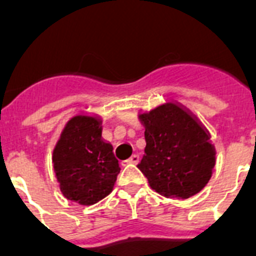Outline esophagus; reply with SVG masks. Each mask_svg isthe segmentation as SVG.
Wrapping results in <instances>:
<instances>
[{
	"label": "esophagus",
	"instance_id": "obj_1",
	"mask_svg": "<svg viewBox=\"0 0 256 256\" xmlns=\"http://www.w3.org/2000/svg\"><path fill=\"white\" fill-rule=\"evenodd\" d=\"M124 162H128V164H136V162H138V156H136V154H134V156H130V158L124 160Z\"/></svg>",
	"mask_w": 256,
	"mask_h": 256
}]
</instances>
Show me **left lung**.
I'll use <instances>...</instances> for the list:
<instances>
[{
	"mask_svg": "<svg viewBox=\"0 0 256 256\" xmlns=\"http://www.w3.org/2000/svg\"><path fill=\"white\" fill-rule=\"evenodd\" d=\"M146 148L136 168L158 194L186 199L210 180L215 148L210 136L188 110L166 102L140 112Z\"/></svg>",
	"mask_w": 256,
	"mask_h": 256,
	"instance_id": "8db88e82",
	"label": "left lung"
}]
</instances>
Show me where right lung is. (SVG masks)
I'll return each mask as SVG.
<instances>
[{"instance_id":"right-lung-1","label":"right lung","mask_w":256,"mask_h":256,"mask_svg":"<svg viewBox=\"0 0 256 256\" xmlns=\"http://www.w3.org/2000/svg\"><path fill=\"white\" fill-rule=\"evenodd\" d=\"M53 168L69 200L90 206L112 192L120 168L112 144L102 138L100 118H70L54 148Z\"/></svg>"}]
</instances>
